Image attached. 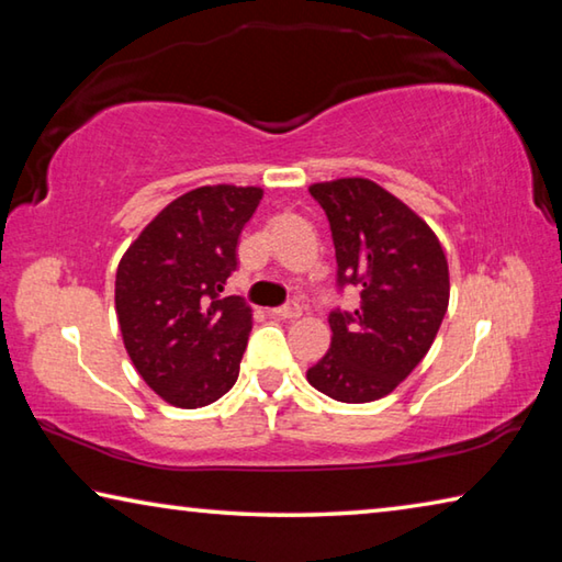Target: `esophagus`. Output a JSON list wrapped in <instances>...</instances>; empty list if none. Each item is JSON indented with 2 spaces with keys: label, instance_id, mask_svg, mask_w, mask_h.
<instances>
[{
  "label": "esophagus",
  "instance_id": "34e87169",
  "mask_svg": "<svg viewBox=\"0 0 562 562\" xmlns=\"http://www.w3.org/2000/svg\"><path fill=\"white\" fill-rule=\"evenodd\" d=\"M272 315L280 317V319H294V317L302 315V307L297 302H288V304H282V307H274Z\"/></svg>",
  "mask_w": 562,
  "mask_h": 562
}]
</instances>
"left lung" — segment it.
I'll return each instance as SVG.
<instances>
[{
	"instance_id": "8db88e82",
	"label": "left lung",
	"mask_w": 562,
	"mask_h": 562,
	"mask_svg": "<svg viewBox=\"0 0 562 562\" xmlns=\"http://www.w3.org/2000/svg\"><path fill=\"white\" fill-rule=\"evenodd\" d=\"M337 255V284L359 288L355 312H329L331 345L307 382L345 404L392 394L431 349L449 310V262L439 237L374 180L310 186Z\"/></svg>"
}]
</instances>
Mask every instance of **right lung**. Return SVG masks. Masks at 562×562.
Here are the masks:
<instances>
[{"label": "right lung", "instance_id": "1", "mask_svg": "<svg viewBox=\"0 0 562 562\" xmlns=\"http://www.w3.org/2000/svg\"><path fill=\"white\" fill-rule=\"evenodd\" d=\"M262 188L203 186L168 203L123 252L116 315L144 382L178 408L227 394L252 329L243 297H223L237 268V237Z\"/></svg>", "mask_w": 562, "mask_h": 562}]
</instances>
